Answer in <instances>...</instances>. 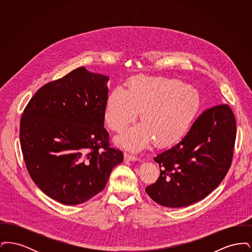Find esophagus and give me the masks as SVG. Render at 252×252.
Wrapping results in <instances>:
<instances>
[{
    "instance_id": "esophagus-1",
    "label": "esophagus",
    "mask_w": 252,
    "mask_h": 252,
    "mask_svg": "<svg viewBox=\"0 0 252 252\" xmlns=\"http://www.w3.org/2000/svg\"><path fill=\"white\" fill-rule=\"evenodd\" d=\"M125 159L126 160H127V161H129V160H131V161H136V160H138L139 159V158L137 156H135V155H132V154H129V153H127V152H126L125 154Z\"/></svg>"
}]
</instances>
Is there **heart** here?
<instances>
[{
    "label": "heart",
    "mask_w": 252,
    "mask_h": 252,
    "mask_svg": "<svg viewBox=\"0 0 252 252\" xmlns=\"http://www.w3.org/2000/svg\"><path fill=\"white\" fill-rule=\"evenodd\" d=\"M126 92L115 89L108 96L104 119L108 128L124 131L137 118L143 123L124 133L118 144L140 150L153 142L157 148L178 143L188 131L200 106L195 88L164 76L136 75Z\"/></svg>",
    "instance_id": "obj_1"
}]
</instances>
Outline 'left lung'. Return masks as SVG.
<instances>
[{"label":"left lung","mask_w":252,"mask_h":252,"mask_svg":"<svg viewBox=\"0 0 252 252\" xmlns=\"http://www.w3.org/2000/svg\"><path fill=\"white\" fill-rule=\"evenodd\" d=\"M235 139L236 119L228 104L207 108L179 144L154 157L160 173L145 192L169 208L203 199L226 177Z\"/></svg>","instance_id":"left-lung-1"}]
</instances>
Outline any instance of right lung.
<instances>
[{
    "label": "right lung",
    "instance_id": "add662e5",
    "mask_svg": "<svg viewBox=\"0 0 252 252\" xmlns=\"http://www.w3.org/2000/svg\"><path fill=\"white\" fill-rule=\"evenodd\" d=\"M108 77L79 67L43 85L24 108L20 142L36 186L65 205L101 192L123 152L104 127Z\"/></svg>",
    "mask_w": 252,
    "mask_h": 252
}]
</instances>
